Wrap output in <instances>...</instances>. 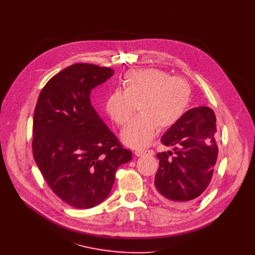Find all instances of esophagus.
<instances>
[{
	"label": "esophagus",
	"mask_w": 255,
	"mask_h": 255,
	"mask_svg": "<svg viewBox=\"0 0 255 255\" xmlns=\"http://www.w3.org/2000/svg\"><path fill=\"white\" fill-rule=\"evenodd\" d=\"M134 154H135V156H137V157H141V156H143V155H145V154H151V155H153V152L152 151H148V150H136L135 152H134Z\"/></svg>",
	"instance_id": "1"
}]
</instances>
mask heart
Instances as JSON below:
<instances>
[{"instance_id": "obj_1", "label": "heart", "mask_w": 255, "mask_h": 255, "mask_svg": "<svg viewBox=\"0 0 255 255\" xmlns=\"http://www.w3.org/2000/svg\"><path fill=\"white\" fill-rule=\"evenodd\" d=\"M122 90H114L106 97L105 110L114 122L123 126L129 122L135 104L141 116L122 131L121 138L133 149H143L159 130L175 125L184 115L190 99V86L182 77L146 68L125 73Z\"/></svg>"}]
</instances>
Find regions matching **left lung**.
<instances>
[{
    "instance_id": "1",
    "label": "left lung",
    "mask_w": 255,
    "mask_h": 255,
    "mask_svg": "<svg viewBox=\"0 0 255 255\" xmlns=\"http://www.w3.org/2000/svg\"><path fill=\"white\" fill-rule=\"evenodd\" d=\"M216 117L208 106L187 111L161 137L172 152L158 153L155 191L170 207L193 204L209 186L215 167L218 145ZM172 153L174 157L169 158Z\"/></svg>"
}]
</instances>
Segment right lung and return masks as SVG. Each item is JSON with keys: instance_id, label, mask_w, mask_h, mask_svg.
Wrapping results in <instances>:
<instances>
[{"instance_id": "obj_1", "label": "right lung", "mask_w": 255, "mask_h": 255, "mask_svg": "<svg viewBox=\"0 0 255 255\" xmlns=\"http://www.w3.org/2000/svg\"><path fill=\"white\" fill-rule=\"evenodd\" d=\"M107 67L79 63L51 77L38 97L33 119V155L53 193L77 209L109 196L117 168L131 151L91 104V91L114 75Z\"/></svg>"}]
</instances>
